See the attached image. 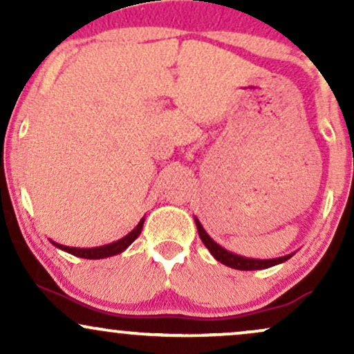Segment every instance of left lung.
<instances>
[{
    "label": "left lung",
    "instance_id": "8db88e82",
    "mask_svg": "<svg viewBox=\"0 0 354 354\" xmlns=\"http://www.w3.org/2000/svg\"><path fill=\"white\" fill-rule=\"evenodd\" d=\"M194 223H196V228H198V234H200L203 245L209 250V253L214 256V259L223 265L233 268V270H241V271H254V270H266V268L276 266L279 263L288 261L295 253L281 256V258H273V259H256V258H246V256H239L231 253V251L225 250L223 246H219L213 238L206 233L203 225L200 223V219L194 218Z\"/></svg>",
    "mask_w": 354,
    "mask_h": 354
}]
</instances>
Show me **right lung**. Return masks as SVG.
I'll list each match as a JSON object with an SVG mask.
<instances>
[{"mask_svg": "<svg viewBox=\"0 0 354 354\" xmlns=\"http://www.w3.org/2000/svg\"><path fill=\"white\" fill-rule=\"evenodd\" d=\"M143 225H145V218L140 219V223L135 226V230L129 231L126 236H123L121 239H118V241H113L109 243V245H103V246H96V248H73V246H64V245H59V243H55L51 241V245H55L56 248H59V250L66 251V253H70L73 256H78V258H84V259H101V258H109V256H115V254H120L123 253V251L131 245L135 239L140 236L141 230H143Z\"/></svg>", "mask_w": 354, "mask_h": 354, "instance_id": "right-lung-1", "label": "right lung"}]
</instances>
